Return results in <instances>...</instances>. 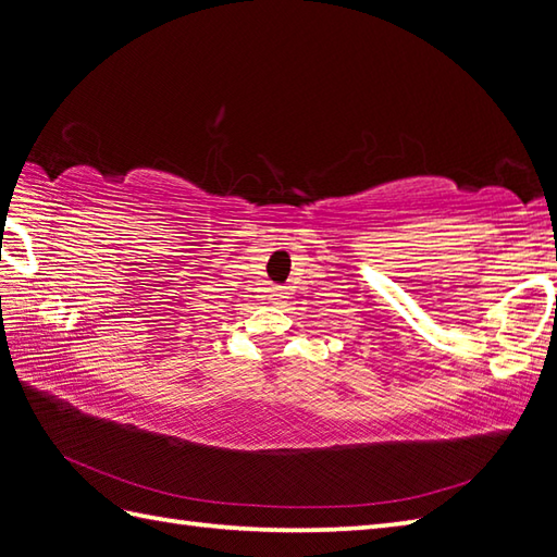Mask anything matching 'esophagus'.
I'll list each match as a JSON object with an SVG mask.
<instances>
[{
    "label": "esophagus",
    "instance_id": "obj_1",
    "mask_svg": "<svg viewBox=\"0 0 557 557\" xmlns=\"http://www.w3.org/2000/svg\"><path fill=\"white\" fill-rule=\"evenodd\" d=\"M284 299H287V292H284L282 287H273V289H270V301H273L275 306L284 304Z\"/></svg>",
    "mask_w": 557,
    "mask_h": 557
}]
</instances>
